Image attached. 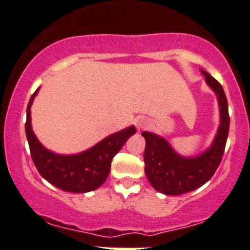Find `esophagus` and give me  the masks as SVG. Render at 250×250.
I'll return each mask as SVG.
<instances>
[{
  "label": "esophagus",
  "mask_w": 250,
  "mask_h": 250,
  "mask_svg": "<svg viewBox=\"0 0 250 250\" xmlns=\"http://www.w3.org/2000/svg\"><path fill=\"white\" fill-rule=\"evenodd\" d=\"M149 120H146V117L143 116H140L137 117L136 120H135V125H136V128L138 129V130H142V129H146L149 127Z\"/></svg>",
  "instance_id": "obj_1"
}]
</instances>
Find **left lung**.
I'll use <instances>...</instances> for the list:
<instances>
[{
  "label": "left lung",
  "instance_id": "obj_1",
  "mask_svg": "<svg viewBox=\"0 0 250 250\" xmlns=\"http://www.w3.org/2000/svg\"><path fill=\"white\" fill-rule=\"evenodd\" d=\"M206 83L218 98L220 125L211 146L194 157H184L173 150L164 137L150 131H143L146 138L144 171L156 191L167 195H179L193 191L208 182L220 164L228 130L229 114L224 88L206 71L201 70Z\"/></svg>",
  "mask_w": 250,
  "mask_h": 250
}]
</instances>
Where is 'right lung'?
Segmentation results:
<instances>
[{"instance_id": "1", "label": "right lung", "mask_w": 250, "mask_h": 250, "mask_svg": "<svg viewBox=\"0 0 250 250\" xmlns=\"http://www.w3.org/2000/svg\"><path fill=\"white\" fill-rule=\"evenodd\" d=\"M39 88L30 98L26 108L25 133L32 161L38 172L53 186L66 192L86 193L106 182L110 164L128 138L136 133L134 125L109 135L86 151L76 155H60L51 151L38 141L31 125V104Z\"/></svg>"}]
</instances>
